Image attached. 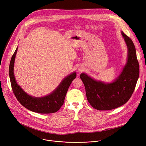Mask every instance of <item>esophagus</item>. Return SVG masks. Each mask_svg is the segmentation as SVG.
I'll use <instances>...</instances> for the list:
<instances>
[{
	"label": "esophagus",
	"instance_id": "34e87169",
	"mask_svg": "<svg viewBox=\"0 0 146 146\" xmlns=\"http://www.w3.org/2000/svg\"><path fill=\"white\" fill-rule=\"evenodd\" d=\"M84 70V67L82 66H80L78 68V71L79 72H82Z\"/></svg>",
	"mask_w": 146,
	"mask_h": 146
}]
</instances>
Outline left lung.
Returning <instances> with one entry per match:
<instances>
[{"mask_svg":"<svg viewBox=\"0 0 146 146\" xmlns=\"http://www.w3.org/2000/svg\"><path fill=\"white\" fill-rule=\"evenodd\" d=\"M127 50V60L119 76L110 82L97 80L82 73L80 78L85 86L90 105L98 110H110L126 103L132 96L139 76V65L132 40L121 31Z\"/></svg>","mask_w":146,"mask_h":146,"instance_id":"8db88e82","label":"left lung"}]
</instances>
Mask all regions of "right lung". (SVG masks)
Instances as JSON below:
<instances>
[{
    "label": "right lung",
    "instance_id": "obj_1",
    "mask_svg": "<svg viewBox=\"0 0 146 146\" xmlns=\"http://www.w3.org/2000/svg\"><path fill=\"white\" fill-rule=\"evenodd\" d=\"M17 47L13 55L9 66V77L13 92L18 102L26 109L40 114H50L58 111L63 105L65 98L72 81L76 77L74 72L66 76L58 87L50 94L42 97H35L28 94L16 81L14 74V66Z\"/></svg>",
    "mask_w": 146,
    "mask_h": 146
}]
</instances>
